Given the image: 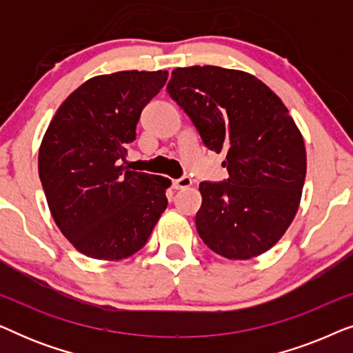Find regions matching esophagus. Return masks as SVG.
Listing matches in <instances>:
<instances>
[{"label":"esophagus","instance_id":"obj_1","mask_svg":"<svg viewBox=\"0 0 353 353\" xmlns=\"http://www.w3.org/2000/svg\"><path fill=\"white\" fill-rule=\"evenodd\" d=\"M172 185L175 190H185V188H190L192 185V181L190 176H181L178 178V180H173Z\"/></svg>","mask_w":353,"mask_h":353}]
</instances>
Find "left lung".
<instances>
[{"mask_svg":"<svg viewBox=\"0 0 353 353\" xmlns=\"http://www.w3.org/2000/svg\"><path fill=\"white\" fill-rule=\"evenodd\" d=\"M167 93L230 176L202 181L196 228L221 257L267 252L291 225L307 173L303 138L283 101L254 75L215 65L178 67Z\"/></svg>","mask_w":353,"mask_h":353,"instance_id":"1","label":"left lung"}]
</instances>
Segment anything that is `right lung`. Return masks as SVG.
<instances>
[{"label": "right lung", "mask_w": 353, "mask_h": 353, "mask_svg": "<svg viewBox=\"0 0 353 353\" xmlns=\"http://www.w3.org/2000/svg\"><path fill=\"white\" fill-rule=\"evenodd\" d=\"M167 77L127 70L90 79L61 104L43 138L38 172L51 215L91 259L138 252L167 209L170 180L125 165L144 105Z\"/></svg>", "instance_id": "1"}]
</instances>
